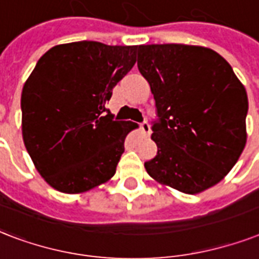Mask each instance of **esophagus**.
Instances as JSON below:
<instances>
[{
    "instance_id": "34e87169",
    "label": "esophagus",
    "mask_w": 259,
    "mask_h": 259,
    "mask_svg": "<svg viewBox=\"0 0 259 259\" xmlns=\"http://www.w3.org/2000/svg\"><path fill=\"white\" fill-rule=\"evenodd\" d=\"M139 128H140V131H142V134H143L144 136L150 135V124H148L147 121H143V123H140Z\"/></svg>"
}]
</instances>
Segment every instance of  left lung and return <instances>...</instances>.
<instances>
[{"label":"left lung","mask_w":259,"mask_h":259,"mask_svg":"<svg viewBox=\"0 0 259 259\" xmlns=\"http://www.w3.org/2000/svg\"><path fill=\"white\" fill-rule=\"evenodd\" d=\"M138 69L157 108L147 173L188 194L216 185L246 144L247 93L230 63L211 48L148 44L138 47Z\"/></svg>","instance_id":"8db88e82"}]
</instances>
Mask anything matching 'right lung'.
Wrapping results in <instances>:
<instances>
[{
	"instance_id": "obj_1",
	"label": "right lung",
	"mask_w": 259,
	"mask_h": 259,
	"mask_svg": "<svg viewBox=\"0 0 259 259\" xmlns=\"http://www.w3.org/2000/svg\"><path fill=\"white\" fill-rule=\"evenodd\" d=\"M138 46L74 41L48 50L21 93L24 144L40 176L63 193L108 181L136 127L105 107L136 62Z\"/></svg>"
}]
</instances>
